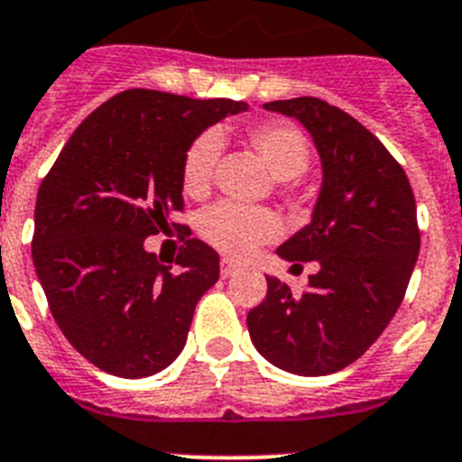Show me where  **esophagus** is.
<instances>
[{
	"label": "esophagus",
	"mask_w": 462,
	"mask_h": 462,
	"mask_svg": "<svg viewBox=\"0 0 462 462\" xmlns=\"http://www.w3.org/2000/svg\"><path fill=\"white\" fill-rule=\"evenodd\" d=\"M236 272H239V264L232 263L230 258L220 260V276H223V279H230V276H235Z\"/></svg>",
	"instance_id": "34e87169"
}]
</instances>
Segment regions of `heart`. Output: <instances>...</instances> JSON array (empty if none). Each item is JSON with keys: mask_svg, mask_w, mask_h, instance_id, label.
<instances>
[{"mask_svg": "<svg viewBox=\"0 0 462 462\" xmlns=\"http://www.w3.org/2000/svg\"><path fill=\"white\" fill-rule=\"evenodd\" d=\"M248 142L267 162L272 174L281 179L283 188H292L295 179L309 170L311 148L307 136L291 123L264 120L248 130ZM220 139L216 132H202L186 148L181 162V183L190 198H207L214 183V170L218 162ZM198 230L208 246L230 258H244L263 244L274 242L281 223L267 208L239 207L220 202L199 216Z\"/></svg>", "mask_w": 462, "mask_h": 462, "instance_id": "obj_1", "label": "heart"}]
</instances>
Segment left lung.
Listing matches in <instances>:
<instances>
[{
    "label": "left lung",
    "mask_w": 462,
    "mask_h": 462,
    "mask_svg": "<svg viewBox=\"0 0 462 462\" xmlns=\"http://www.w3.org/2000/svg\"><path fill=\"white\" fill-rule=\"evenodd\" d=\"M264 109L298 118L319 148L323 186L311 223L276 248L288 263L316 260L319 272L302 295L267 276L248 332L281 370L332 374L358 360L402 304L420 248L414 192L402 164L346 111L319 97Z\"/></svg>",
    "instance_id": "obj_1"
}]
</instances>
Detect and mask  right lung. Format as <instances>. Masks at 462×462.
Here are the masks:
<instances>
[{"label": "right lung", "instance_id": "1", "mask_svg": "<svg viewBox=\"0 0 462 462\" xmlns=\"http://www.w3.org/2000/svg\"><path fill=\"white\" fill-rule=\"evenodd\" d=\"M246 109L223 97L118 92L76 127L42 181L32 260L55 323L99 370L142 379L186 346L220 267L214 248L170 223L183 211V153L208 125ZM171 226L189 235L176 268L143 248Z\"/></svg>", "mask_w": 462, "mask_h": 462}]
</instances>
